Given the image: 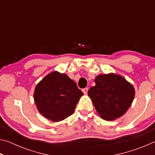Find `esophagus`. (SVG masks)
Listing matches in <instances>:
<instances>
[{
    "label": "esophagus",
    "instance_id": "esophagus-1",
    "mask_svg": "<svg viewBox=\"0 0 155 155\" xmlns=\"http://www.w3.org/2000/svg\"><path fill=\"white\" fill-rule=\"evenodd\" d=\"M82 91H83V92L84 94H87V91H88V88H87V87L84 88V89H83Z\"/></svg>",
    "mask_w": 155,
    "mask_h": 155
}]
</instances>
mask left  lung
I'll return each mask as SVG.
<instances>
[{
    "label": "left lung",
    "instance_id": "obj_1",
    "mask_svg": "<svg viewBox=\"0 0 155 155\" xmlns=\"http://www.w3.org/2000/svg\"><path fill=\"white\" fill-rule=\"evenodd\" d=\"M94 81L96 85L88 90V96L101 118L113 121L124 115L135 95L132 84L112 72L99 74Z\"/></svg>",
    "mask_w": 155,
    "mask_h": 155
}]
</instances>
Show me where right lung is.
I'll use <instances>...</instances> for the list:
<instances>
[{
    "label": "right lung",
    "instance_id": "right-lung-1",
    "mask_svg": "<svg viewBox=\"0 0 155 155\" xmlns=\"http://www.w3.org/2000/svg\"><path fill=\"white\" fill-rule=\"evenodd\" d=\"M83 93L66 74L52 71L37 84L33 98L38 111L52 122L73 114Z\"/></svg>",
    "mask_w": 155,
    "mask_h": 155
}]
</instances>
